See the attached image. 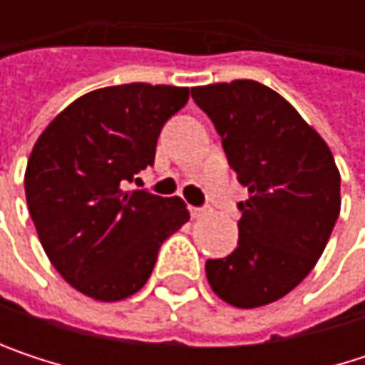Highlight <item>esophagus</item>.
<instances>
[{
  "instance_id": "1",
  "label": "esophagus",
  "mask_w": 365,
  "mask_h": 365,
  "mask_svg": "<svg viewBox=\"0 0 365 365\" xmlns=\"http://www.w3.org/2000/svg\"><path fill=\"white\" fill-rule=\"evenodd\" d=\"M205 213H207L205 207H190V215H192V217H202Z\"/></svg>"
}]
</instances>
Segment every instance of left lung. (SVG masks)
<instances>
[{
    "mask_svg": "<svg viewBox=\"0 0 365 365\" xmlns=\"http://www.w3.org/2000/svg\"><path fill=\"white\" fill-rule=\"evenodd\" d=\"M250 190L239 202V245L207 259L211 289L255 309L289 294L322 257L340 213V173L326 141L279 93L254 82L192 88Z\"/></svg>",
    "mask_w": 365,
    "mask_h": 365,
    "instance_id": "1",
    "label": "left lung"
}]
</instances>
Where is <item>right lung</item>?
I'll return each mask as SVG.
<instances>
[{"label":"right lung","mask_w":365,"mask_h":365,"mask_svg":"<svg viewBox=\"0 0 365 365\" xmlns=\"http://www.w3.org/2000/svg\"><path fill=\"white\" fill-rule=\"evenodd\" d=\"M180 86L122 84L93 91L39 135L25 194L39 243L61 277L101 302L139 292L160 245L190 220L182 198L124 182L154 165L165 122L187 103Z\"/></svg>","instance_id":"right-lung-1"}]
</instances>
